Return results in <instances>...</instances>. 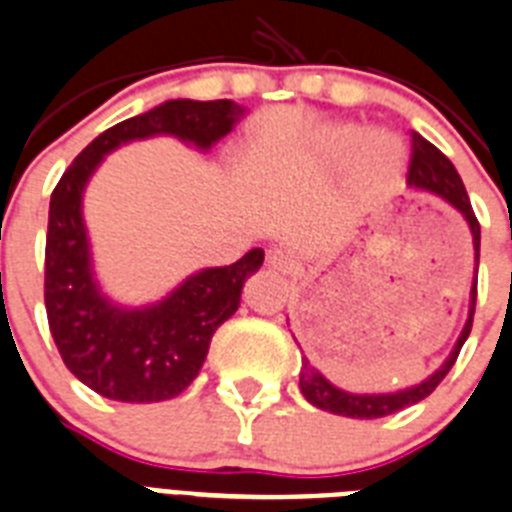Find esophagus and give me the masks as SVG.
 I'll use <instances>...</instances> for the list:
<instances>
[{"mask_svg":"<svg viewBox=\"0 0 512 512\" xmlns=\"http://www.w3.org/2000/svg\"><path fill=\"white\" fill-rule=\"evenodd\" d=\"M268 265L273 270H278V273H289L291 265H294V260H291V255L286 252V249H268Z\"/></svg>","mask_w":512,"mask_h":512,"instance_id":"34e87169","label":"esophagus"}]
</instances>
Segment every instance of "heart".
I'll use <instances>...</instances> for the list:
<instances>
[{
    "mask_svg": "<svg viewBox=\"0 0 512 512\" xmlns=\"http://www.w3.org/2000/svg\"><path fill=\"white\" fill-rule=\"evenodd\" d=\"M317 153L325 163L351 159V184L362 200H377L395 184L406 163L401 137L393 132H372L364 137L359 124H336L322 132Z\"/></svg>",
    "mask_w": 512,
    "mask_h": 512,
    "instance_id": "heart-1",
    "label": "heart"
}]
</instances>
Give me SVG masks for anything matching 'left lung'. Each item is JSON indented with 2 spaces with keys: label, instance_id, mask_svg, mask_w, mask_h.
<instances>
[{
  "label": "left lung",
  "instance_id": "obj_1",
  "mask_svg": "<svg viewBox=\"0 0 512 512\" xmlns=\"http://www.w3.org/2000/svg\"><path fill=\"white\" fill-rule=\"evenodd\" d=\"M406 182L414 190L432 192V195L442 197L445 203L453 205L458 213L463 216V221L468 223V231H471V239H474V260L476 270H479V242H482V229H479V221L474 216V208H471V200L466 195V187H463L461 176L455 171L453 163L442 156L435 145L424 140L419 132H411V163L409 174H406ZM474 307H476V281L471 286V309H468V320L463 325L461 336L455 341L453 351L445 359L435 375H429L427 380L414 385V388L398 390V393H375V395H356L346 393V390L330 385L325 377L317 372L309 359H302V369H299V390L307 398L312 406L322 411H330V414L338 416H351V419H380V416H390L395 411L409 409L414 403L424 401L432 390L445 380V375L450 372V367L455 364L458 354H461V346L466 343L468 333H471V325H474Z\"/></svg>",
  "mask_w": 512,
  "mask_h": 512
}]
</instances>
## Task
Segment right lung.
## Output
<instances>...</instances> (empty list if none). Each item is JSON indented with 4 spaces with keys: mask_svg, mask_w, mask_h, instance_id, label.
<instances>
[{
    "mask_svg": "<svg viewBox=\"0 0 512 512\" xmlns=\"http://www.w3.org/2000/svg\"><path fill=\"white\" fill-rule=\"evenodd\" d=\"M242 117V106L229 98L166 101L98 135L51 192L44 278L51 338L72 375L103 398L158 403L182 393L203 367L213 333L239 309L244 281L263 265L265 252L249 249L226 268L200 270L150 307H117L98 291L90 268L85 184L122 143L174 135L208 150Z\"/></svg>",
    "mask_w": 512,
    "mask_h": 512,
    "instance_id": "obj_1",
    "label": "right lung"
}]
</instances>
